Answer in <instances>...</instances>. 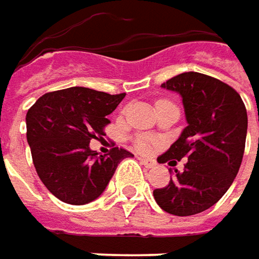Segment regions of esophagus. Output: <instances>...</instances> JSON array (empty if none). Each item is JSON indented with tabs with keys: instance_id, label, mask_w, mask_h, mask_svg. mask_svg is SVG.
I'll return each mask as SVG.
<instances>
[{
	"instance_id": "1",
	"label": "esophagus",
	"mask_w": 259,
	"mask_h": 259,
	"mask_svg": "<svg viewBox=\"0 0 259 259\" xmlns=\"http://www.w3.org/2000/svg\"><path fill=\"white\" fill-rule=\"evenodd\" d=\"M141 162H142V165H145L146 168H152V167H155L157 165V162L154 160H149V158H139Z\"/></svg>"
}]
</instances>
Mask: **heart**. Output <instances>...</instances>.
<instances>
[{"label": "heart", "instance_id": "1", "mask_svg": "<svg viewBox=\"0 0 259 259\" xmlns=\"http://www.w3.org/2000/svg\"><path fill=\"white\" fill-rule=\"evenodd\" d=\"M136 148H138L139 151H144L145 148H146V141H145V139H139V141L136 142Z\"/></svg>", "mask_w": 259, "mask_h": 259}]
</instances>
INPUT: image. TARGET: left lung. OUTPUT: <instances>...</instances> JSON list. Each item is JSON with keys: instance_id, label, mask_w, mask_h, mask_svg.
Masks as SVG:
<instances>
[{"instance_id": "8db88e82", "label": "left lung", "mask_w": 259, "mask_h": 259, "mask_svg": "<svg viewBox=\"0 0 259 259\" xmlns=\"http://www.w3.org/2000/svg\"><path fill=\"white\" fill-rule=\"evenodd\" d=\"M180 94L188 126L158 162H168L175 177L154 190L168 214L185 217L217 204L233 183L245 152L248 114L232 86L196 71L177 74L161 84ZM188 159L183 172L177 160Z\"/></svg>"}]
</instances>
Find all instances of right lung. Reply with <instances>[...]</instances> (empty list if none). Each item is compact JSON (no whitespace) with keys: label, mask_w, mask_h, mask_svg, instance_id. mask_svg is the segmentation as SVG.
I'll return each mask as SVG.
<instances>
[{"label":"right lung","mask_w":259,"mask_h":259,"mask_svg":"<svg viewBox=\"0 0 259 259\" xmlns=\"http://www.w3.org/2000/svg\"><path fill=\"white\" fill-rule=\"evenodd\" d=\"M126 94L110 95L74 86L48 92L29 108L26 136L33 165L45 188L71 205L92 202L105 190L120 161L133 157L115 146L108 154L92 151L91 139L104 127Z\"/></svg>","instance_id":"add662e5"}]
</instances>
